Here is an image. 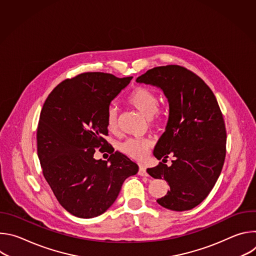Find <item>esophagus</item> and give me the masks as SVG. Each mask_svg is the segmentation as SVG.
Listing matches in <instances>:
<instances>
[{
  "label": "esophagus",
  "instance_id": "1",
  "mask_svg": "<svg viewBox=\"0 0 256 256\" xmlns=\"http://www.w3.org/2000/svg\"><path fill=\"white\" fill-rule=\"evenodd\" d=\"M138 175H140V176H148V172H147V170H146V168L144 166H140Z\"/></svg>",
  "mask_w": 256,
  "mask_h": 256
}]
</instances>
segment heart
Masks as SVG:
<instances>
[{"mask_svg":"<svg viewBox=\"0 0 256 256\" xmlns=\"http://www.w3.org/2000/svg\"><path fill=\"white\" fill-rule=\"evenodd\" d=\"M126 102L134 107L144 116L148 118L151 126H161L165 120V114L158 108V97L150 89L136 87L130 92ZM106 128L110 132L118 130V112L114 107H109L106 114ZM152 147V140L148 138H130L120 144V150L136 160H142L148 155Z\"/></svg>","mask_w":256,"mask_h":256,"instance_id":"1","label":"heart"}]
</instances>
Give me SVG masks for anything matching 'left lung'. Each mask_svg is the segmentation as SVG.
Masks as SVG:
<instances>
[{
    "instance_id": "obj_1",
    "label": "left lung",
    "mask_w": 256,
    "mask_h": 256,
    "mask_svg": "<svg viewBox=\"0 0 256 256\" xmlns=\"http://www.w3.org/2000/svg\"><path fill=\"white\" fill-rule=\"evenodd\" d=\"M136 82L161 88L169 102L166 130L154 156L163 162L169 154L175 159L169 167L160 162L147 169L170 186L157 202L172 210H192L208 196L225 162L227 132L220 106L204 80L184 66H156Z\"/></svg>"
}]
</instances>
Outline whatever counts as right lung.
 I'll return each mask as SVG.
<instances>
[{
	"instance_id": "add662e5",
	"label": "right lung",
	"mask_w": 256,
	"mask_h": 256,
	"mask_svg": "<svg viewBox=\"0 0 256 256\" xmlns=\"http://www.w3.org/2000/svg\"><path fill=\"white\" fill-rule=\"evenodd\" d=\"M132 79L82 72L60 83L44 104L36 134L42 173L60 206L76 216L103 214L124 181L138 171L104 138L109 104ZM96 148L112 155L107 162L95 160Z\"/></svg>"
}]
</instances>
